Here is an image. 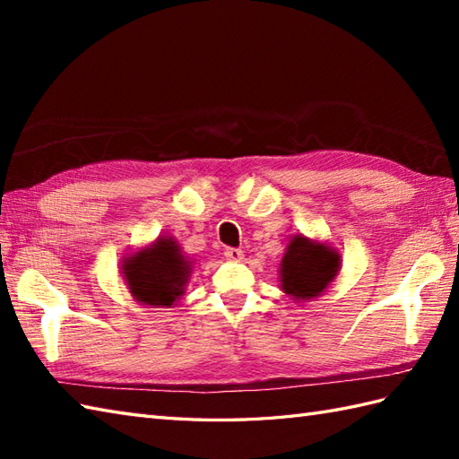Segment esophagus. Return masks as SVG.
Instances as JSON below:
<instances>
[{
	"instance_id": "1",
	"label": "esophagus",
	"mask_w": 459,
	"mask_h": 459,
	"mask_svg": "<svg viewBox=\"0 0 459 459\" xmlns=\"http://www.w3.org/2000/svg\"><path fill=\"white\" fill-rule=\"evenodd\" d=\"M224 256H227V260L238 262V260H242V250H240V248H232V247H227V248H224Z\"/></svg>"
}]
</instances>
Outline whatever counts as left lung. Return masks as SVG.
Here are the masks:
<instances>
[{
  "label": "left lung",
  "instance_id": "obj_1",
  "mask_svg": "<svg viewBox=\"0 0 459 459\" xmlns=\"http://www.w3.org/2000/svg\"><path fill=\"white\" fill-rule=\"evenodd\" d=\"M339 272V255L306 237H294L281 260V290L296 299L319 296Z\"/></svg>",
  "mask_w": 459,
  "mask_h": 459
}]
</instances>
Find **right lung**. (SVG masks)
<instances>
[{"label":"right lung","mask_w":459,"mask_h":459,"mask_svg":"<svg viewBox=\"0 0 459 459\" xmlns=\"http://www.w3.org/2000/svg\"><path fill=\"white\" fill-rule=\"evenodd\" d=\"M191 264L173 238H158L150 248L124 260V278L132 296L145 306H173L183 296Z\"/></svg>","instance_id":"add662e5"}]
</instances>
